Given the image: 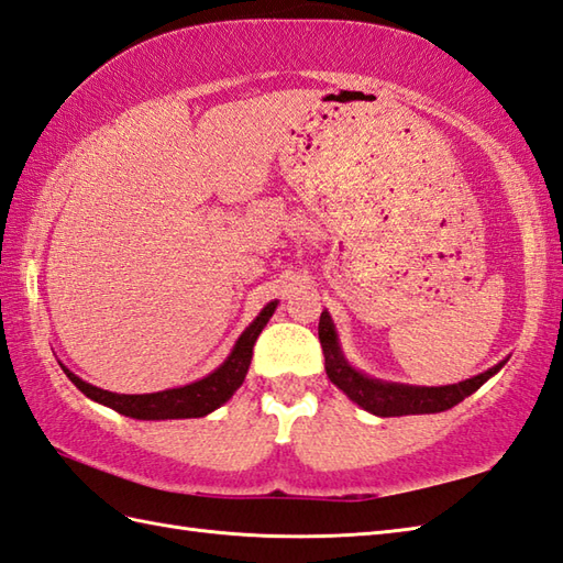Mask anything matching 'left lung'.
Masks as SVG:
<instances>
[{"instance_id": "obj_1", "label": "left lung", "mask_w": 563, "mask_h": 563, "mask_svg": "<svg viewBox=\"0 0 563 563\" xmlns=\"http://www.w3.org/2000/svg\"><path fill=\"white\" fill-rule=\"evenodd\" d=\"M319 341H321V351H324L327 375L333 385H336L351 401L363 406L365 411L382 418L448 411L452 406H457L462 399L470 397V394H474L488 377H494L498 369L506 365V361L498 363L494 367H488L486 373L476 375L472 379L457 382V385L411 387V385H399V382H382V379L357 373V369L343 357L336 329H333V321L327 309L319 317Z\"/></svg>"}]
</instances>
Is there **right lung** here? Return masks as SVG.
<instances>
[{
  "mask_svg": "<svg viewBox=\"0 0 563 563\" xmlns=\"http://www.w3.org/2000/svg\"><path fill=\"white\" fill-rule=\"evenodd\" d=\"M275 307H278V302H271L261 309V314L246 327V331L234 343L232 353L227 355V361L214 369V373H210L208 377H202L198 382H190L186 387L164 389L154 394H115L79 379L75 373H69L65 365L63 369L65 375L75 382V387L81 394H87L89 399L109 406V409L123 416L140 418V421H166V418L208 416L210 411L220 409V406L230 399L239 387H242L251 365V355H254V343L258 339V333L263 331V327L268 324Z\"/></svg>",
  "mask_w": 563,
  "mask_h": 563,
  "instance_id": "right-lung-1",
  "label": "right lung"
}]
</instances>
